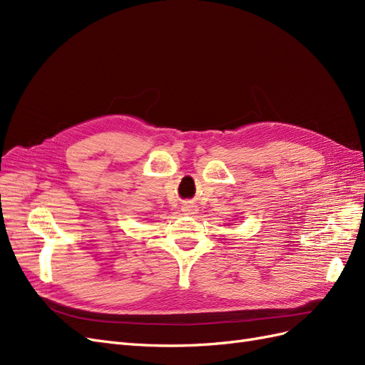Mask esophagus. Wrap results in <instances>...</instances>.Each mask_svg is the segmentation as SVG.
<instances>
[{
    "instance_id": "esophagus-1",
    "label": "esophagus",
    "mask_w": 365,
    "mask_h": 365,
    "mask_svg": "<svg viewBox=\"0 0 365 365\" xmlns=\"http://www.w3.org/2000/svg\"><path fill=\"white\" fill-rule=\"evenodd\" d=\"M181 210L184 215H195L197 212V207L195 204H185V205H182Z\"/></svg>"
}]
</instances>
